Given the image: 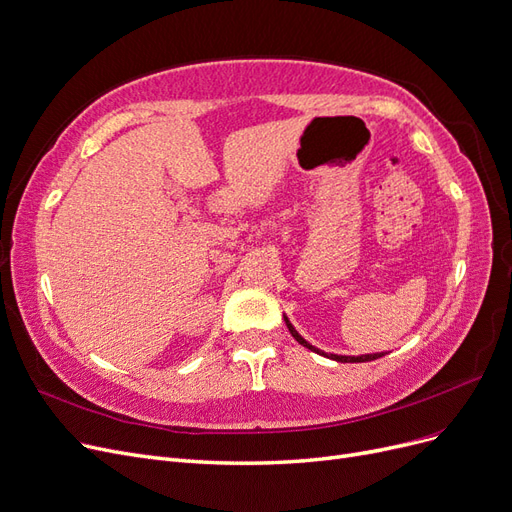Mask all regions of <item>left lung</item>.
<instances>
[{"instance_id": "8db88e82", "label": "left lung", "mask_w": 512, "mask_h": 512, "mask_svg": "<svg viewBox=\"0 0 512 512\" xmlns=\"http://www.w3.org/2000/svg\"><path fill=\"white\" fill-rule=\"evenodd\" d=\"M285 323H287V327H289V331H291V335L297 339V342L301 344V346H306L308 350H312V352H316V354H323V356H329V358H333V361H337V363H369V361H375V358H382L384 356V352H380V354H363V356H339V354H325L323 350H318V348H314V346H310L304 337H301L297 331H295V327L289 323V318L285 316Z\"/></svg>"}]
</instances>
